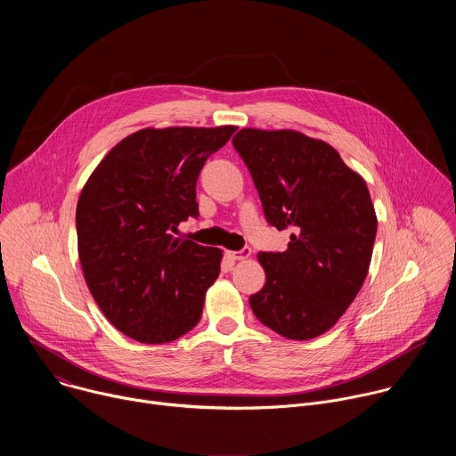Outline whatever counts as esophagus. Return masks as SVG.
<instances>
[{
    "label": "esophagus",
    "instance_id": "34e87169",
    "mask_svg": "<svg viewBox=\"0 0 456 456\" xmlns=\"http://www.w3.org/2000/svg\"><path fill=\"white\" fill-rule=\"evenodd\" d=\"M250 254H252V250H250L248 247H243L241 250H229V252H227V256H229L231 259H234V262H243V259H248V257H250Z\"/></svg>",
    "mask_w": 456,
    "mask_h": 456
}]
</instances>
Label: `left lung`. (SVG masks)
Masks as SVG:
<instances>
[{"mask_svg":"<svg viewBox=\"0 0 456 456\" xmlns=\"http://www.w3.org/2000/svg\"><path fill=\"white\" fill-rule=\"evenodd\" d=\"M232 146L267 222L294 229L285 252L257 254L267 281L248 297L250 308L287 339H314L334 327L366 280L377 234L366 182L330 144L294 129L243 127Z\"/></svg>","mask_w":456,"mask_h":456,"instance_id":"left-lung-1","label":"left lung"}]
</instances>
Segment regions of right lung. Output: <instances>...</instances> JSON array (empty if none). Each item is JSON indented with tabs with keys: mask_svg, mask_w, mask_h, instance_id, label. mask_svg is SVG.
Wrapping results in <instances>:
<instances>
[{
	"mask_svg": "<svg viewBox=\"0 0 456 456\" xmlns=\"http://www.w3.org/2000/svg\"><path fill=\"white\" fill-rule=\"evenodd\" d=\"M236 126L144 127L95 167L77 202V250L86 285L124 336L160 345L202 317L222 248L175 238L199 216L197 180Z\"/></svg>",
	"mask_w": 456,
	"mask_h": 456,
	"instance_id": "add662e5",
	"label": "right lung"
}]
</instances>
